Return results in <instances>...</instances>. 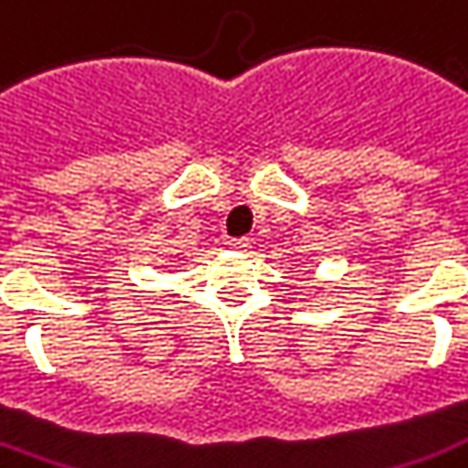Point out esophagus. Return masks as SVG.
Returning <instances> with one entry per match:
<instances>
[{"instance_id":"obj_1","label":"esophagus","mask_w":468,"mask_h":468,"mask_svg":"<svg viewBox=\"0 0 468 468\" xmlns=\"http://www.w3.org/2000/svg\"><path fill=\"white\" fill-rule=\"evenodd\" d=\"M228 245H230L233 250H240V252H248V250H250L248 238H233V240L228 242Z\"/></svg>"}]
</instances>
